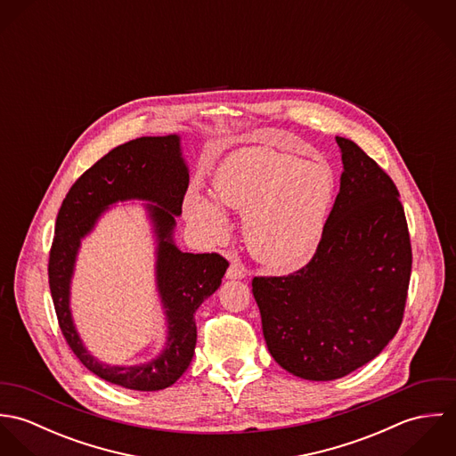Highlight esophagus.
<instances>
[{"instance_id":"esophagus-1","label":"esophagus","mask_w":456,"mask_h":456,"mask_svg":"<svg viewBox=\"0 0 456 456\" xmlns=\"http://www.w3.org/2000/svg\"><path fill=\"white\" fill-rule=\"evenodd\" d=\"M246 275H248L246 266L239 260H232L226 270V279H244Z\"/></svg>"}]
</instances>
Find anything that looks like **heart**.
Masks as SVG:
<instances>
[{
  "mask_svg": "<svg viewBox=\"0 0 456 456\" xmlns=\"http://www.w3.org/2000/svg\"><path fill=\"white\" fill-rule=\"evenodd\" d=\"M335 184V172L322 158L300 159L270 147H248L216 168L214 198L190 191L184 212L210 244H221L232 232L224 207L242 212L251 255L272 270L291 272L314 256Z\"/></svg>",
  "mask_w": 456,
  "mask_h": 456,
  "instance_id": "heart-1",
  "label": "heart"
}]
</instances>
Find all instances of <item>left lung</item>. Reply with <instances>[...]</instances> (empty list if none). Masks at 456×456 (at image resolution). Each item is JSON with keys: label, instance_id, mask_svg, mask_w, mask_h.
Listing matches in <instances>:
<instances>
[{"label": "left lung", "instance_id": "8db88e82", "mask_svg": "<svg viewBox=\"0 0 456 456\" xmlns=\"http://www.w3.org/2000/svg\"><path fill=\"white\" fill-rule=\"evenodd\" d=\"M340 190L316 255L286 277H255L272 358L307 381H333L374 360L402 323L411 242L390 177L353 140L335 136Z\"/></svg>", "mask_w": 456, "mask_h": 456}]
</instances>
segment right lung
Returning a JSON list of instances; mask_svg holds the SVG:
<instances>
[{
    "label": "right lung",
    "instance_id": "right-lung-1",
    "mask_svg": "<svg viewBox=\"0 0 456 456\" xmlns=\"http://www.w3.org/2000/svg\"><path fill=\"white\" fill-rule=\"evenodd\" d=\"M190 184L181 134L140 136L112 149L68 191L56 221L49 284L58 322L75 356L98 378L136 391L165 390L190 367L196 346L198 307L221 286L228 261L219 255L184 253L175 244L177 217ZM142 200L155 239V283L166 316V344L156 357L112 366L86 347L70 314V281L81 240L118 202Z\"/></svg>",
    "mask_w": 456,
    "mask_h": 456
}]
</instances>
